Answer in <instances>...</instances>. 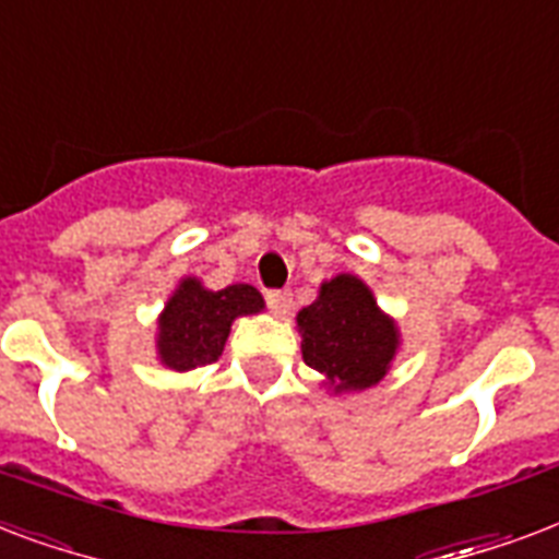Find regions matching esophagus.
I'll return each mask as SVG.
<instances>
[{
  "instance_id": "34e87169",
  "label": "esophagus",
  "mask_w": 559,
  "mask_h": 559,
  "mask_svg": "<svg viewBox=\"0 0 559 559\" xmlns=\"http://www.w3.org/2000/svg\"><path fill=\"white\" fill-rule=\"evenodd\" d=\"M265 300L267 309L274 311L276 318H285L292 311V292H267Z\"/></svg>"
}]
</instances>
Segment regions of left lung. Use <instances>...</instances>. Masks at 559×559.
I'll return each instance as SVG.
<instances>
[{"label": "left lung", "instance_id": "8db88e82", "mask_svg": "<svg viewBox=\"0 0 559 559\" xmlns=\"http://www.w3.org/2000/svg\"><path fill=\"white\" fill-rule=\"evenodd\" d=\"M302 361L323 373L335 393L373 388L391 370L400 332L358 276L338 274L320 285L318 300L297 314Z\"/></svg>", "mask_w": 559, "mask_h": 559}]
</instances>
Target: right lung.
<instances>
[{
    "instance_id": "obj_1",
    "label": "right lung",
    "mask_w": 559,
    "mask_h": 559,
    "mask_svg": "<svg viewBox=\"0 0 559 559\" xmlns=\"http://www.w3.org/2000/svg\"><path fill=\"white\" fill-rule=\"evenodd\" d=\"M262 309L265 300L253 285L236 283L221 292H210L203 288L201 280L186 276L177 285V292L168 297L166 309L157 320L159 361L177 373L218 361L233 320L241 314H257Z\"/></svg>"
}]
</instances>
